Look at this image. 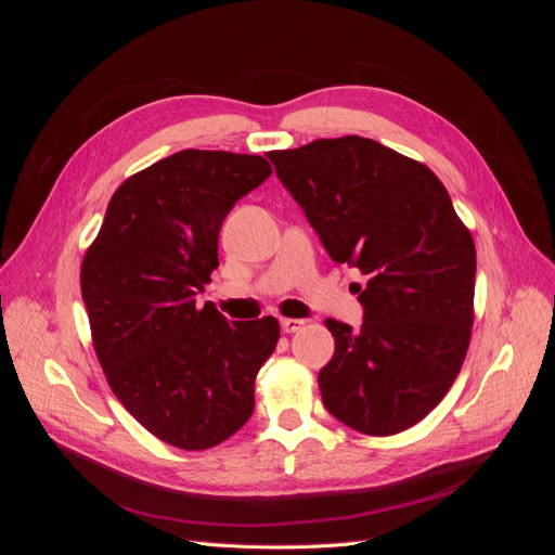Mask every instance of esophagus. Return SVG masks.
Segmentation results:
<instances>
[{"label": "esophagus", "instance_id": "1", "mask_svg": "<svg viewBox=\"0 0 555 555\" xmlns=\"http://www.w3.org/2000/svg\"><path fill=\"white\" fill-rule=\"evenodd\" d=\"M304 324H306L304 319H282V322H280L284 333H296V331L304 328Z\"/></svg>", "mask_w": 555, "mask_h": 555}]
</instances>
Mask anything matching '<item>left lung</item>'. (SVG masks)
I'll return each instance as SVG.
<instances>
[{"mask_svg":"<svg viewBox=\"0 0 555 555\" xmlns=\"http://www.w3.org/2000/svg\"><path fill=\"white\" fill-rule=\"evenodd\" d=\"M328 257L365 275L359 331L326 319V410L365 435L405 430L461 373L475 322L477 251L426 164L373 139H319L268 153Z\"/></svg>","mask_w":555,"mask_h":555,"instance_id":"obj_1","label":"left lung"}]
</instances>
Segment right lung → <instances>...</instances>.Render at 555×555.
<instances>
[{
	"label": "right lung",
	"instance_id": "1",
	"mask_svg": "<svg viewBox=\"0 0 555 555\" xmlns=\"http://www.w3.org/2000/svg\"><path fill=\"white\" fill-rule=\"evenodd\" d=\"M273 173L259 155L182 150L127 178L80 266L92 343L113 393L166 444L224 442L255 410V379L280 340L275 317L227 322L198 292L220 266L236 201Z\"/></svg>",
	"mask_w": 555,
	"mask_h": 555
}]
</instances>
